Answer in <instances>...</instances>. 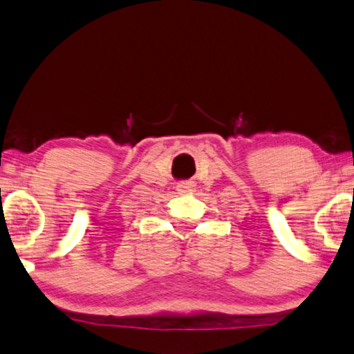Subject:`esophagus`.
<instances>
[{"instance_id": "34e87169", "label": "esophagus", "mask_w": 354, "mask_h": 354, "mask_svg": "<svg viewBox=\"0 0 354 354\" xmlns=\"http://www.w3.org/2000/svg\"><path fill=\"white\" fill-rule=\"evenodd\" d=\"M194 189H195L194 180H184V182H178L177 184L178 194H187V192H192Z\"/></svg>"}]
</instances>
